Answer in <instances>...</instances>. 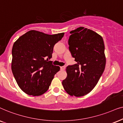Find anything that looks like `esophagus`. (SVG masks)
Here are the masks:
<instances>
[{
    "mask_svg": "<svg viewBox=\"0 0 123 123\" xmlns=\"http://www.w3.org/2000/svg\"><path fill=\"white\" fill-rule=\"evenodd\" d=\"M65 68H66V66H63L61 67V70H65Z\"/></svg>",
    "mask_w": 123,
    "mask_h": 123,
    "instance_id": "obj_1",
    "label": "esophagus"
}]
</instances>
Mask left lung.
Listing matches in <instances>:
<instances>
[{"label":"left lung","mask_w":123,"mask_h":123,"mask_svg":"<svg viewBox=\"0 0 123 123\" xmlns=\"http://www.w3.org/2000/svg\"><path fill=\"white\" fill-rule=\"evenodd\" d=\"M70 33L68 48L76 63L67 67L68 75L62 83L70 96L81 97L95 87L104 73L106 65L104 42L97 33L83 27Z\"/></svg>","instance_id":"obj_1"}]
</instances>
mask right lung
Here are the masks:
<instances>
[{"label": "right lung", "mask_w": 123, "mask_h": 123, "mask_svg": "<svg viewBox=\"0 0 123 123\" xmlns=\"http://www.w3.org/2000/svg\"><path fill=\"white\" fill-rule=\"evenodd\" d=\"M64 33L48 35L30 30L14 42L12 71L19 88L29 95L40 96L48 91L59 66L49 61L54 45Z\"/></svg>", "instance_id": "right-lung-1"}]
</instances>
